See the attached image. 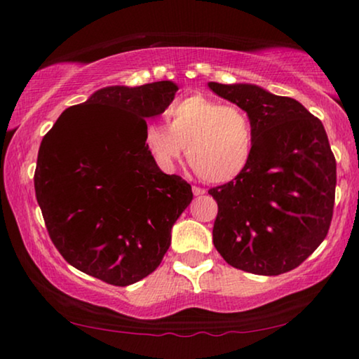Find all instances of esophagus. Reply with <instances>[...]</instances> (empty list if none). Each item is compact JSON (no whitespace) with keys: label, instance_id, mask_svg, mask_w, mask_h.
<instances>
[{"label":"esophagus","instance_id":"1","mask_svg":"<svg viewBox=\"0 0 359 359\" xmlns=\"http://www.w3.org/2000/svg\"><path fill=\"white\" fill-rule=\"evenodd\" d=\"M193 194L194 196H203V194H205V189L198 188V186H193Z\"/></svg>","mask_w":359,"mask_h":359}]
</instances>
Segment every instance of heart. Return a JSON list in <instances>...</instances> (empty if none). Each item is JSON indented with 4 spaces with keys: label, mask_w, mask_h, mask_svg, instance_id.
I'll return each instance as SVG.
<instances>
[{
    "label": "heart",
    "mask_w": 359,
    "mask_h": 359,
    "mask_svg": "<svg viewBox=\"0 0 359 359\" xmlns=\"http://www.w3.org/2000/svg\"><path fill=\"white\" fill-rule=\"evenodd\" d=\"M168 126L151 122L145 129V147L163 170H173L186 155L201 178L229 183L240 176L252 160L255 132L250 117L237 106L204 95H191L166 111Z\"/></svg>",
    "instance_id": "b5f03b06"
}]
</instances>
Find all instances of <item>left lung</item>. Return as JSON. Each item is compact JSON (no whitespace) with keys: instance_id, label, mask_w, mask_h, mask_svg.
I'll return each instance as SVG.
<instances>
[{"instance_id":"8db88e82","label":"left lung","mask_w":359,"mask_h":359,"mask_svg":"<svg viewBox=\"0 0 359 359\" xmlns=\"http://www.w3.org/2000/svg\"><path fill=\"white\" fill-rule=\"evenodd\" d=\"M208 85L247 112L255 132L243 173L209 189L219 205L214 247L242 271H291L316 252L332 222L337 163L327 132L292 97L250 83Z\"/></svg>"}]
</instances>
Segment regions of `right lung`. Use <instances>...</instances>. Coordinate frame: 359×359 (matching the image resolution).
Listing matches in <instances>:
<instances>
[{
	"mask_svg": "<svg viewBox=\"0 0 359 359\" xmlns=\"http://www.w3.org/2000/svg\"><path fill=\"white\" fill-rule=\"evenodd\" d=\"M178 85L106 86L68 107L43 137L34 188L53 245L72 266L114 286L154 273L191 186L158 168L145 147L147 121Z\"/></svg>",
	"mask_w": 359,
	"mask_h": 359,
	"instance_id": "right-lung-1",
	"label": "right lung"
}]
</instances>
